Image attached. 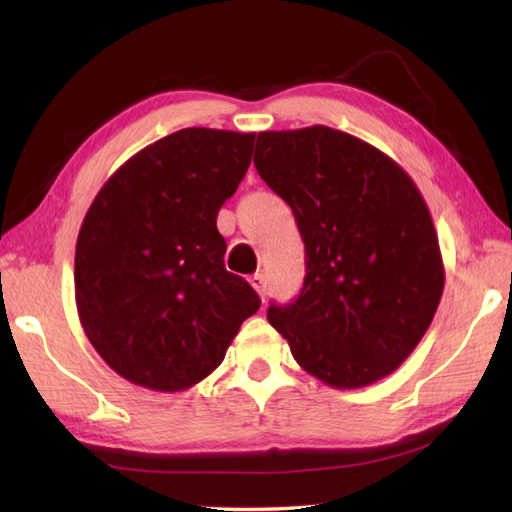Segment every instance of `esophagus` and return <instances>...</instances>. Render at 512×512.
<instances>
[{
  "instance_id": "34e87169",
  "label": "esophagus",
  "mask_w": 512,
  "mask_h": 512,
  "mask_svg": "<svg viewBox=\"0 0 512 512\" xmlns=\"http://www.w3.org/2000/svg\"><path fill=\"white\" fill-rule=\"evenodd\" d=\"M249 285H252V287H254V291H256V294L265 300L267 280H265V276H263V274H254V276H249Z\"/></svg>"
}]
</instances>
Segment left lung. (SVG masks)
<instances>
[{
  "label": "left lung",
  "instance_id": "1",
  "mask_svg": "<svg viewBox=\"0 0 512 512\" xmlns=\"http://www.w3.org/2000/svg\"><path fill=\"white\" fill-rule=\"evenodd\" d=\"M254 163L294 212L307 256L300 296L269 307L271 327L333 389L387 378L431 327L444 291L424 196L389 154L327 125L258 132Z\"/></svg>",
  "mask_w": 512,
  "mask_h": 512
}]
</instances>
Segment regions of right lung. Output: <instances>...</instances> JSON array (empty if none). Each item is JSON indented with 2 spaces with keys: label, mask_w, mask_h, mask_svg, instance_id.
<instances>
[{
  "label": "right lung",
  "mask_w": 512,
  "mask_h": 512,
  "mask_svg": "<svg viewBox=\"0 0 512 512\" xmlns=\"http://www.w3.org/2000/svg\"><path fill=\"white\" fill-rule=\"evenodd\" d=\"M254 132L185 128L103 183L75 249L79 322L137 387L192 389L223 362L260 298L225 269L221 205L252 163Z\"/></svg>",
  "instance_id": "1"
}]
</instances>
